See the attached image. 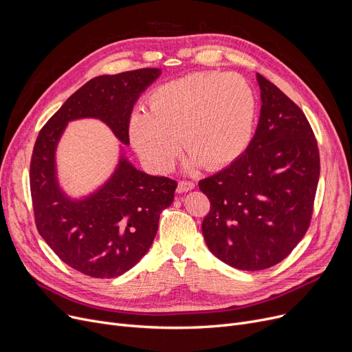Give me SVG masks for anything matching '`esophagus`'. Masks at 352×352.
Masks as SVG:
<instances>
[{"instance_id":"1","label":"esophagus","mask_w":352,"mask_h":352,"mask_svg":"<svg viewBox=\"0 0 352 352\" xmlns=\"http://www.w3.org/2000/svg\"><path fill=\"white\" fill-rule=\"evenodd\" d=\"M194 188H195V184H194L192 181H186V179H182V181H179V182H178L177 191H178L179 194H182V192L191 191V190H194Z\"/></svg>"}]
</instances>
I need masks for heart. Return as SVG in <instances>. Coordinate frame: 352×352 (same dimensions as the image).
I'll list each match as a JSON object with an SVG mask.
<instances>
[{"label": "heart", "mask_w": 352, "mask_h": 352, "mask_svg": "<svg viewBox=\"0 0 352 352\" xmlns=\"http://www.w3.org/2000/svg\"><path fill=\"white\" fill-rule=\"evenodd\" d=\"M146 109H137L128 135L137 153L157 173H166L181 151L187 166H226L248 148L258 114L251 84L238 74L192 72L155 88Z\"/></svg>", "instance_id": "obj_1"}]
</instances>
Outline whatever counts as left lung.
I'll use <instances>...</instances> for the list:
<instances>
[{"label":"left lung","instance_id":"obj_1","mask_svg":"<svg viewBox=\"0 0 352 352\" xmlns=\"http://www.w3.org/2000/svg\"><path fill=\"white\" fill-rule=\"evenodd\" d=\"M256 81L261 114L245 153L198 182L211 202L202 221L210 251L244 271L270 268L297 247L320 178L318 145L305 114L261 74Z\"/></svg>","mask_w":352,"mask_h":352}]
</instances>
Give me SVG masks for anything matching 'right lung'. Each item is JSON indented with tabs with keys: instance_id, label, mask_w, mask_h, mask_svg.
<instances>
[{
	"instance_id": "obj_1",
	"label": "right lung",
	"mask_w": 352,
	"mask_h": 352,
	"mask_svg": "<svg viewBox=\"0 0 352 352\" xmlns=\"http://www.w3.org/2000/svg\"><path fill=\"white\" fill-rule=\"evenodd\" d=\"M160 76L158 68H142L89 80L48 120L34 145L30 186L36 230L61 261L94 278L120 276L148 252L177 181L148 175L121 154L104 186L74 199L58 184L55 151L67 124L80 118L101 120L128 145L134 104Z\"/></svg>"
}]
</instances>
